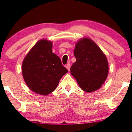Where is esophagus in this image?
<instances>
[{
  "mask_svg": "<svg viewBox=\"0 0 132 132\" xmlns=\"http://www.w3.org/2000/svg\"><path fill=\"white\" fill-rule=\"evenodd\" d=\"M70 67H71V65H70V64H67L66 65V68H67V69L68 70V71H70Z\"/></svg>",
  "mask_w": 132,
  "mask_h": 132,
  "instance_id": "esophagus-1",
  "label": "esophagus"
}]
</instances>
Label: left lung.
I'll return each instance as SVG.
<instances>
[{"label": "left lung", "instance_id": "obj_1", "mask_svg": "<svg viewBox=\"0 0 132 132\" xmlns=\"http://www.w3.org/2000/svg\"><path fill=\"white\" fill-rule=\"evenodd\" d=\"M74 55L76 61L70 71L83 91L91 93L101 88L109 72L106 56L99 47L88 38L76 43Z\"/></svg>", "mask_w": 132, "mask_h": 132}]
</instances>
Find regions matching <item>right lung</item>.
I'll return each instance as SVG.
<instances>
[{
  "label": "right lung",
  "instance_id": "obj_1",
  "mask_svg": "<svg viewBox=\"0 0 132 132\" xmlns=\"http://www.w3.org/2000/svg\"><path fill=\"white\" fill-rule=\"evenodd\" d=\"M67 72L59 57L52 52V41L47 39L38 41L23 61V79L28 87L38 94L46 95L55 91Z\"/></svg>",
  "mask_w": 132,
  "mask_h": 132
}]
</instances>
